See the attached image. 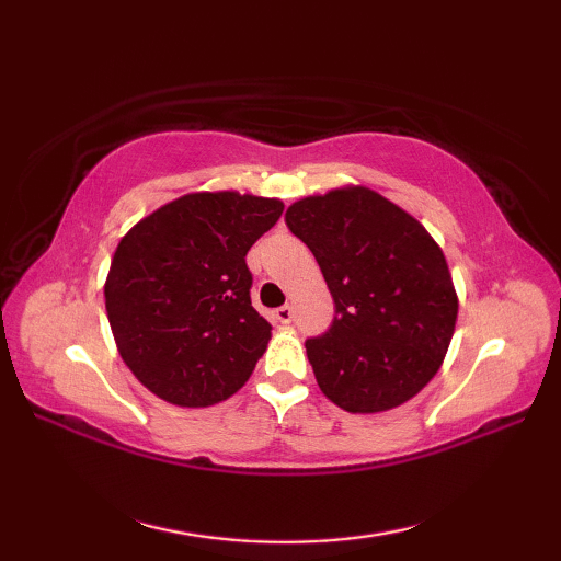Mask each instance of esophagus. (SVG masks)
<instances>
[{
    "instance_id": "1",
    "label": "esophagus",
    "mask_w": 561,
    "mask_h": 561,
    "mask_svg": "<svg viewBox=\"0 0 561 561\" xmlns=\"http://www.w3.org/2000/svg\"><path fill=\"white\" fill-rule=\"evenodd\" d=\"M274 318H277L279 323L287 325V323H291V320H294V308L291 306H279L277 311H274Z\"/></svg>"
}]
</instances>
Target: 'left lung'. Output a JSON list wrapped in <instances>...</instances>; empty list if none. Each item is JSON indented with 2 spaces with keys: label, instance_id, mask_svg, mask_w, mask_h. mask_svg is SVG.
<instances>
[{
  "label": "left lung",
  "instance_id": "1",
  "mask_svg": "<svg viewBox=\"0 0 561 561\" xmlns=\"http://www.w3.org/2000/svg\"><path fill=\"white\" fill-rule=\"evenodd\" d=\"M284 221L311 248L335 301L330 330L306 340L323 396L352 414L414 398L456 330L444 250L412 214L364 185L294 202Z\"/></svg>",
  "mask_w": 561,
  "mask_h": 561
}]
</instances>
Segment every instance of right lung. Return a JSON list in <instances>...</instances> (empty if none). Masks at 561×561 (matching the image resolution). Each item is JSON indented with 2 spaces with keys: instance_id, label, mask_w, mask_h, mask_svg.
<instances>
[{
  "instance_id": "1",
  "label": "right lung",
  "mask_w": 561,
  "mask_h": 561,
  "mask_svg": "<svg viewBox=\"0 0 561 561\" xmlns=\"http://www.w3.org/2000/svg\"><path fill=\"white\" fill-rule=\"evenodd\" d=\"M284 202L190 193L129 229L105 279V311L129 371L153 396L207 408L241 388L272 328L250 304L245 255Z\"/></svg>"
}]
</instances>
